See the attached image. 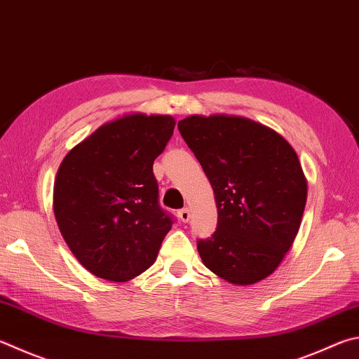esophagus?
I'll return each instance as SVG.
<instances>
[{
  "instance_id": "obj_1",
  "label": "esophagus",
  "mask_w": 359,
  "mask_h": 359,
  "mask_svg": "<svg viewBox=\"0 0 359 359\" xmlns=\"http://www.w3.org/2000/svg\"><path fill=\"white\" fill-rule=\"evenodd\" d=\"M190 217H191L190 208H182V210H179V218L184 221V223H188V221H190Z\"/></svg>"
}]
</instances>
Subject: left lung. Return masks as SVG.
I'll use <instances>...</instances> for the list:
<instances>
[{
  "label": "left lung",
  "mask_w": 359,
  "mask_h": 359,
  "mask_svg": "<svg viewBox=\"0 0 359 359\" xmlns=\"http://www.w3.org/2000/svg\"><path fill=\"white\" fill-rule=\"evenodd\" d=\"M213 188L218 226L199 240L202 262L236 285L262 281L283 262L302 224L308 180L287 140L232 114L177 123Z\"/></svg>",
  "instance_id": "left-lung-1"
}]
</instances>
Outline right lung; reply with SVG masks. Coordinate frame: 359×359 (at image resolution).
Here are the masks:
<instances>
[{"label": "right lung", "instance_id": "add662e5", "mask_svg": "<svg viewBox=\"0 0 359 359\" xmlns=\"http://www.w3.org/2000/svg\"><path fill=\"white\" fill-rule=\"evenodd\" d=\"M174 127L168 114H123L64 157L55 218L72 254L94 276L126 283L157 259L172 219L158 205L152 166Z\"/></svg>", "mask_w": 359, "mask_h": 359}]
</instances>
